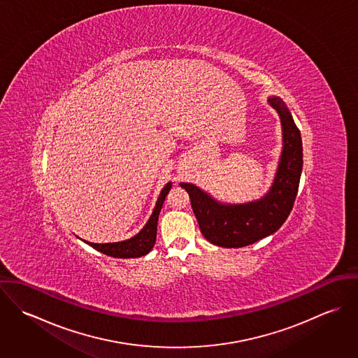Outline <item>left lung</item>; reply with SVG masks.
Wrapping results in <instances>:
<instances>
[{
	"label": "left lung",
	"mask_w": 358,
	"mask_h": 358,
	"mask_svg": "<svg viewBox=\"0 0 358 358\" xmlns=\"http://www.w3.org/2000/svg\"><path fill=\"white\" fill-rule=\"evenodd\" d=\"M282 124L284 148L270 192L262 200L244 205H223L190 183H180L189 193L193 212L205 238L219 247L241 248L275 233L295 203L303 166L301 131L281 99L271 98Z\"/></svg>",
	"instance_id": "left-lung-1"
}]
</instances>
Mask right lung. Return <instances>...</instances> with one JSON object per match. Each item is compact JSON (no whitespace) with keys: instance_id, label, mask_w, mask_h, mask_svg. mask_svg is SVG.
I'll use <instances>...</instances> for the list:
<instances>
[{"instance_id":"add662e5","label":"right lung","mask_w":358,"mask_h":358,"mask_svg":"<svg viewBox=\"0 0 358 358\" xmlns=\"http://www.w3.org/2000/svg\"><path fill=\"white\" fill-rule=\"evenodd\" d=\"M169 190H171V183H168L162 189V192L157 200L155 208H154L153 215L150 216L146 226L141 230V233L136 234L135 237H132L127 241H121V243H108V244H94V243H88V241H85V243L104 255L113 256V257L127 259V257H139V256L149 254L155 244L158 215H159V210L162 208V204H164L165 197Z\"/></svg>"}]
</instances>
